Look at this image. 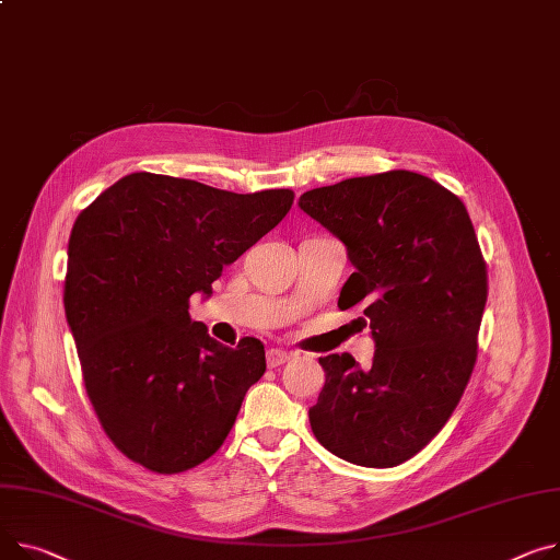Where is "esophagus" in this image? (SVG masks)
Masks as SVG:
<instances>
[{"mask_svg":"<svg viewBox=\"0 0 560 560\" xmlns=\"http://www.w3.org/2000/svg\"><path fill=\"white\" fill-rule=\"evenodd\" d=\"M290 360V353L288 351H283V349H270L268 351V366H281V364H285Z\"/></svg>","mask_w":560,"mask_h":560,"instance_id":"obj_1","label":"esophagus"}]
</instances>
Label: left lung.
<instances>
[{
  "label": "left lung",
  "instance_id": "8db88e82",
  "mask_svg": "<svg viewBox=\"0 0 560 560\" xmlns=\"http://www.w3.org/2000/svg\"><path fill=\"white\" fill-rule=\"evenodd\" d=\"M300 207L345 243L355 272L338 306H360L376 342L369 369L349 353L319 358L326 383L308 409L313 434L351 464L398 466L451 419L477 360L489 285L470 215L412 171L319 186Z\"/></svg>",
  "mask_w": 560,
  "mask_h": 560
}]
</instances>
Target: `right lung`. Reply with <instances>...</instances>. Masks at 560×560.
Masks as SVG:
<instances>
[{"mask_svg": "<svg viewBox=\"0 0 560 560\" xmlns=\"http://www.w3.org/2000/svg\"><path fill=\"white\" fill-rule=\"evenodd\" d=\"M294 194H232L130 173L73 222L65 315L94 412L112 443L153 472H182L228 439L266 349L209 338L189 315L222 268L275 230Z\"/></svg>", "mask_w": 560, "mask_h": 560, "instance_id": "right-lung-1", "label": "right lung"}]
</instances>
